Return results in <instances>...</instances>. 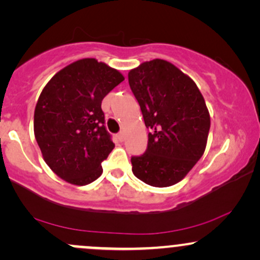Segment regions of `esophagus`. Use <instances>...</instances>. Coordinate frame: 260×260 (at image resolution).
<instances>
[{"mask_svg": "<svg viewBox=\"0 0 260 260\" xmlns=\"http://www.w3.org/2000/svg\"><path fill=\"white\" fill-rule=\"evenodd\" d=\"M117 139L120 140V142H123V140H124V133H123V132L118 133V134H117Z\"/></svg>", "mask_w": 260, "mask_h": 260, "instance_id": "34e87169", "label": "esophagus"}]
</instances>
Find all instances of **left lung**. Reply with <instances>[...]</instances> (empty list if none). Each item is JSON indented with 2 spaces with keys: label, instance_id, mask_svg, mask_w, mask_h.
Instances as JSON below:
<instances>
[{
  "label": "left lung",
  "instance_id": "obj_1",
  "mask_svg": "<svg viewBox=\"0 0 260 260\" xmlns=\"http://www.w3.org/2000/svg\"><path fill=\"white\" fill-rule=\"evenodd\" d=\"M128 82L151 128L147 151L131 159L133 174L149 186H174L207 148L210 115L204 98L194 80L161 58L131 70Z\"/></svg>",
  "mask_w": 260,
  "mask_h": 260
}]
</instances>
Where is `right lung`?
I'll use <instances>...</instances> for the list:
<instances>
[{"label":"right lung","instance_id":"add662e5","mask_svg":"<svg viewBox=\"0 0 260 260\" xmlns=\"http://www.w3.org/2000/svg\"><path fill=\"white\" fill-rule=\"evenodd\" d=\"M120 71L82 58L58 71L44 86L34 111V134L45 162L59 178L85 186L103 174L115 148L101 110L103 99L123 82Z\"/></svg>","mask_w":260,"mask_h":260}]
</instances>
